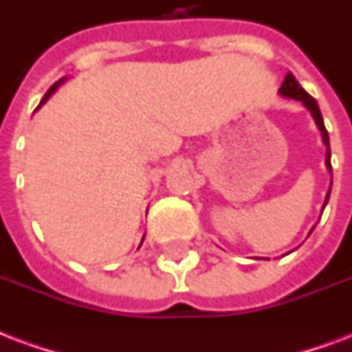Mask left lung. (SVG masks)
<instances>
[{"instance_id":"obj_1","label":"left lung","mask_w":352,"mask_h":352,"mask_svg":"<svg viewBox=\"0 0 352 352\" xmlns=\"http://www.w3.org/2000/svg\"><path fill=\"white\" fill-rule=\"evenodd\" d=\"M278 94L283 96V98L288 99H297V101H301L305 104V109H308V112L312 114V118L316 120V125H318L319 133H321V138H323V144L327 146V155H325V166L329 173H332V166H331V144H329V133H327L325 123H323V116H321V111H319V104L318 101L310 96V94L305 90V88L297 82V79L294 77V74H286L284 77L283 85L278 88ZM331 188H332V181H331ZM331 188H329V192H327L325 203H323V208L321 210H325L327 203H329V197H331ZM314 230V227H312ZM310 230V232H312Z\"/></svg>"}]
</instances>
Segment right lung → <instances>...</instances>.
<instances>
[{
	"instance_id": "obj_1",
	"label": "right lung",
	"mask_w": 352,
	"mask_h": 352,
	"mask_svg": "<svg viewBox=\"0 0 352 352\" xmlns=\"http://www.w3.org/2000/svg\"><path fill=\"white\" fill-rule=\"evenodd\" d=\"M64 80H66V77H63V79H60V80H57V82H55V85H53V87H51L50 90H47V92H45V96H44V98H42V101H40V104H38V107H36V111H38L40 107H42V104H44L45 101H47V99H50L51 96H53V94H55V90H57V88L60 87V85H63ZM144 238H146V234H144ZM144 238H142V241H144ZM140 245H142V243H140Z\"/></svg>"
}]
</instances>
